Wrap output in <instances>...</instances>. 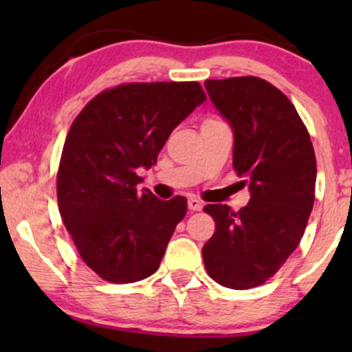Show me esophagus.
<instances>
[{
  "label": "esophagus",
  "mask_w": 352,
  "mask_h": 352,
  "mask_svg": "<svg viewBox=\"0 0 352 352\" xmlns=\"http://www.w3.org/2000/svg\"><path fill=\"white\" fill-rule=\"evenodd\" d=\"M201 208H204V205H201L200 200L188 199V210H192V212H200Z\"/></svg>",
  "instance_id": "34e87169"
}]
</instances>
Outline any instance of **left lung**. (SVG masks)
I'll use <instances>...</instances> for the list:
<instances>
[{
	"label": "left lung",
	"mask_w": 352,
	"mask_h": 352,
	"mask_svg": "<svg viewBox=\"0 0 352 352\" xmlns=\"http://www.w3.org/2000/svg\"><path fill=\"white\" fill-rule=\"evenodd\" d=\"M208 98L233 131V168L248 185L238 212L204 210L217 230L201 248L218 285L250 289L272 278L300 245L314 204L316 157L309 134L285 94L253 76L205 80Z\"/></svg>",
	"instance_id": "1"
}]
</instances>
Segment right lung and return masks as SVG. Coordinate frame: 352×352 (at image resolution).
<instances>
[{
  "instance_id": "1",
  "label": "right lung",
  "mask_w": 352,
  "mask_h": 352,
  "mask_svg": "<svg viewBox=\"0 0 352 352\" xmlns=\"http://www.w3.org/2000/svg\"><path fill=\"white\" fill-rule=\"evenodd\" d=\"M205 100L199 82L122 84L72 122L59 162V213L84 263L106 281H140L159 268L187 200L137 192V172L157 162L173 129Z\"/></svg>"
}]
</instances>
